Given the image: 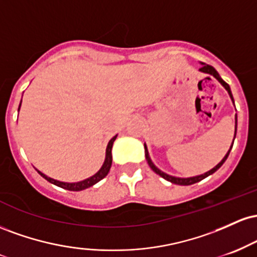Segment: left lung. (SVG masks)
<instances>
[{
  "label": "left lung",
  "mask_w": 257,
  "mask_h": 257,
  "mask_svg": "<svg viewBox=\"0 0 257 257\" xmlns=\"http://www.w3.org/2000/svg\"><path fill=\"white\" fill-rule=\"evenodd\" d=\"M200 65H202V66H200L199 71H200V72H204V73H208V75H211V76H213V77L216 78L217 81H219L220 83H221V85H222V87L225 88V89L227 90V93H228L229 98H231V100H232V101H233V104H234V100H233V95H232L231 88H229V85L227 84L226 82L223 81V79L220 77L219 72H217L216 70H215L213 66H210V65H206V64H204V63H200ZM235 134H237V113H235L234 138H233V141H234V139H235ZM144 146H145V157H146V161H147V163H149V166L151 167V169L153 170V172H155L156 174H158V175H159V176H162V178H163V179H166L167 181H170V182H172V184H176V185H182V186H188V185H193V184H196V182H199L200 180H203V179L208 178L209 175H211V174H214L215 172H216V170L219 169V168H220L221 166H222L223 163H225V161H226V159H227V157H228L229 152H231V150H232L233 143H232L231 147H229L228 152L226 153V155H225V157H223L222 159H221V162H220L219 164H216V166H215V167L213 168V169L208 170V172L204 173V174H200V175H196V176H191V178H178V176H173V175H169V174H167V173L162 172L161 169H158V168L156 167L155 164H153L152 159H151V157H150V155H149V150H147V146H146V144H145V145H144Z\"/></svg>",
  "instance_id": "left-lung-1"
}]
</instances>
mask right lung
Instances as JSON below:
<instances>
[{
    "label": "right lung",
    "instance_id": "right-lung-1",
    "mask_svg": "<svg viewBox=\"0 0 257 257\" xmlns=\"http://www.w3.org/2000/svg\"><path fill=\"white\" fill-rule=\"evenodd\" d=\"M20 106H22V101H20L19 108H18V111L20 110ZM116 138H117V135H114V137L112 138L110 141H108L107 147H106V155H105L104 163H102L101 168H100L98 172L94 174L93 176H90V178H88V179H85V180H82V181H78V182H64V181H59V180L49 178V176H47L46 174L41 173L40 170L36 169L37 173L40 174V175L42 176V178L46 179L47 181L51 182V184L58 186V187L65 188V190H69V191H82V190H85V188H88V187H91V186L95 185L96 182H99L100 180L104 179L105 176L108 174V172H110V168H111V164H112V153H111V150H112V145H113L114 140H116Z\"/></svg>",
    "mask_w": 257,
    "mask_h": 257
}]
</instances>
